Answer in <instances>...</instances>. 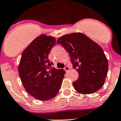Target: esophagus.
I'll use <instances>...</instances> for the list:
<instances>
[{"label": "esophagus", "instance_id": "obj_1", "mask_svg": "<svg viewBox=\"0 0 121 121\" xmlns=\"http://www.w3.org/2000/svg\"><path fill=\"white\" fill-rule=\"evenodd\" d=\"M64 70H65V71H66V72H68V71L69 70V67H68V66L65 67H64Z\"/></svg>", "mask_w": 121, "mask_h": 121}]
</instances>
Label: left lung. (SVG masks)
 I'll use <instances>...</instances> for the list:
<instances>
[{
    "label": "left lung",
    "instance_id": "8db88e82",
    "mask_svg": "<svg viewBox=\"0 0 121 121\" xmlns=\"http://www.w3.org/2000/svg\"><path fill=\"white\" fill-rule=\"evenodd\" d=\"M57 43L68 52L73 68L78 73V78L73 83L74 89L84 94L99 90L108 69V60L101 46L81 33L64 35Z\"/></svg>",
    "mask_w": 121,
    "mask_h": 121
}]
</instances>
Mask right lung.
Wrapping results in <instances>:
<instances>
[{
	"label": "right lung",
	"mask_w": 121,
	"mask_h": 121,
	"mask_svg": "<svg viewBox=\"0 0 121 121\" xmlns=\"http://www.w3.org/2000/svg\"><path fill=\"white\" fill-rule=\"evenodd\" d=\"M56 44L54 37L41 35L36 37L22 54L18 71L27 92L40 101L57 95L65 72L52 68L48 54Z\"/></svg>",
	"instance_id": "add662e5"
}]
</instances>
